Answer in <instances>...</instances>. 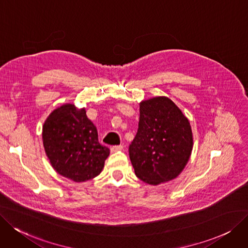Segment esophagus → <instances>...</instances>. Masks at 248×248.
<instances>
[{"instance_id":"esophagus-1","label":"esophagus","mask_w":248,"mask_h":248,"mask_svg":"<svg viewBox=\"0 0 248 248\" xmlns=\"http://www.w3.org/2000/svg\"><path fill=\"white\" fill-rule=\"evenodd\" d=\"M123 145L120 144V145H113L111 146V152L112 153H116V152H119V151H122L123 150Z\"/></svg>"}]
</instances>
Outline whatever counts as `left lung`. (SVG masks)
Instances as JSON below:
<instances>
[{"label": "left lung", "instance_id": "8db88e82", "mask_svg": "<svg viewBox=\"0 0 248 248\" xmlns=\"http://www.w3.org/2000/svg\"><path fill=\"white\" fill-rule=\"evenodd\" d=\"M189 121L170 98L157 96L140 103L137 133L129 145L135 175L156 185L181 173L192 151Z\"/></svg>", "mask_w": 248, "mask_h": 248}]
</instances>
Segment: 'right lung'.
Wrapping results in <instances>:
<instances>
[{
    "label": "right lung",
    "mask_w": 248,
    "mask_h": 248,
    "mask_svg": "<svg viewBox=\"0 0 248 248\" xmlns=\"http://www.w3.org/2000/svg\"><path fill=\"white\" fill-rule=\"evenodd\" d=\"M46 154L54 169L75 182L91 180L103 170L110 150L98 142L97 130L84 108L67 104L47 117L43 127Z\"/></svg>",
    "instance_id": "right-lung-1"
}]
</instances>
